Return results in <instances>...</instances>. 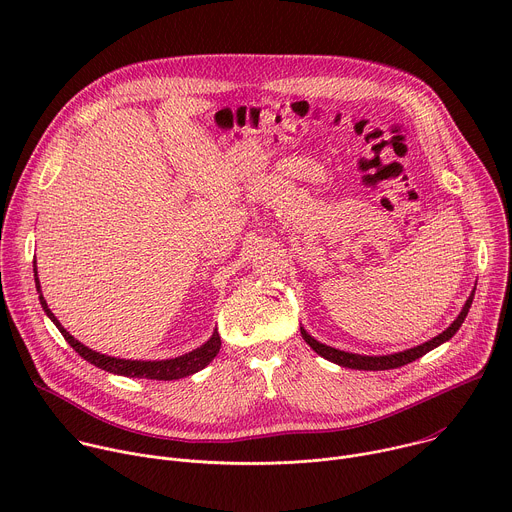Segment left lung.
<instances>
[{"label":"left lung","instance_id":"left-lung-1","mask_svg":"<svg viewBox=\"0 0 512 512\" xmlns=\"http://www.w3.org/2000/svg\"><path fill=\"white\" fill-rule=\"evenodd\" d=\"M472 300H474V291L470 294V298L466 300L460 316L442 332L437 334L435 338L419 344V346H413L409 350H403V352H395V354H383V356H364V354H352V352H344V350H338V348H332V346H326L322 342H318L316 338H312L302 326H300V332H302V338L310 344V348L314 352H318L320 356H324L326 360L334 362V364H340V367H346V369H356V371H389V369H399L403 367V364H409L413 360H417L419 356L427 354L429 350L437 348L440 344L448 342L462 326V322L466 320L468 316V310L472 306Z\"/></svg>","mask_w":512,"mask_h":512}]
</instances>
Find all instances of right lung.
I'll use <instances>...</instances> for the list:
<instances>
[{"instance_id": "obj_1", "label": "right lung", "mask_w": 512, "mask_h": 512, "mask_svg": "<svg viewBox=\"0 0 512 512\" xmlns=\"http://www.w3.org/2000/svg\"><path fill=\"white\" fill-rule=\"evenodd\" d=\"M34 279H36V289L40 294V304L46 312V316L56 324V328L60 330V334L64 336V340L75 348L87 362L95 364L101 371L113 373V375H123V377H133V379H154V381H176V379H184L190 377L198 371H202L206 364L218 354L221 350V336L214 330L212 336L196 350L186 352L182 356L176 358H166V360H125V358H115V356H107L101 352L91 350L89 346L81 344L75 336H70L62 324L58 322V318L50 312L42 289H40V281H38V271H36V261H34Z\"/></svg>"}]
</instances>
